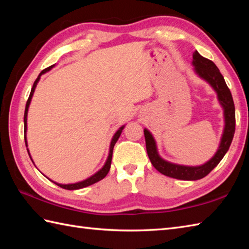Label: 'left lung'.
I'll list each match as a JSON object with an SVG mask.
<instances>
[{"instance_id":"obj_1","label":"left lung","mask_w":249,"mask_h":249,"mask_svg":"<svg viewBox=\"0 0 249 249\" xmlns=\"http://www.w3.org/2000/svg\"><path fill=\"white\" fill-rule=\"evenodd\" d=\"M193 59V65L195 66L196 73L200 78H202L203 80L209 82L210 86L214 89V91L217 93L219 104L224 109L225 128L223 136H221L218 150L216 151L215 155L203 165L196 167L169 162L162 160L158 154L154 137L146 128L144 129L146 152L152 165L163 176L178 179H185V181H196V179H200L208 176L218 165L219 161L224 158L227 151L229 150L235 131V108L233 98H232L231 92L229 88L227 87L223 75H221L217 66L212 61L200 55L198 51L194 52Z\"/></svg>"}]
</instances>
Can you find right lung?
Returning <instances> with one entry per match:
<instances>
[{
    "label": "right lung",
    "instance_id": "1",
    "mask_svg": "<svg viewBox=\"0 0 249 249\" xmlns=\"http://www.w3.org/2000/svg\"><path fill=\"white\" fill-rule=\"evenodd\" d=\"M53 66H54V65L49 66L48 68H46V70H44L43 71H41V72L39 73V76L37 77V79H36L34 84H33V88H32V89H31V93H30V96H29L28 102H26L25 111H24V140H25V145H26V146H28V143H26V120H28V110H29V107H30L31 100H32V96H33L34 91H35V88H36V86H37V83H38V81H39L40 76L43 75V73H45V72H47V71H49ZM124 127H125V126H122V127H120L119 130L116 131V133L114 134L113 138H112V140H111V143H110V150H109V155H108L107 160H106L104 167H103L102 169H100L99 171H97L96 173L93 174L92 177H89V178H88L87 179H84V181L78 182V183H73V184H59V183H55V182H53V181H52V182H53L54 184H56L57 186H60V187H62V188H64V189L75 190V189H80V188H84V187H87V186H89V185H92V184H94V183H97L98 181H100V179H103L106 176H107L109 170H110L111 160H112L113 147H114V144L116 143V141L119 140L120 136H121V134H122V130L124 129ZM28 153H29V155H30L29 149H28ZM30 157H31V155H30ZM31 160H32V158H31ZM32 161H33V160H32ZM50 181H51V179H50Z\"/></svg>",
    "mask_w": 249,
    "mask_h": 249
}]
</instances>
